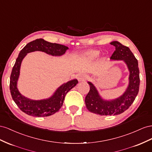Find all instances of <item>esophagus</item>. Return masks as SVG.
<instances>
[{
    "instance_id": "34e87169",
    "label": "esophagus",
    "mask_w": 152,
    "mask_h": 152,
    "mask_svg": "<svg viewBox=\"0 0 152 152\" xmlns=\"http://www.w3.org/2000/svg\"><path fill=\"white\" fill-rule=\"evenodd\" d=\"M86 79V76L84 74H80V75H78L77 76V80H78L79 81H83Z\"/></svg>"
}]
</instances>
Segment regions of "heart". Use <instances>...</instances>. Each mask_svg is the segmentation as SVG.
Instances as JSON below:
<instances>
[{"mask_svg": "<svg viewBox=\"0 0 152 152\" xmlns=\"http://www.w3.org/2000/svg\"><path fill=\"white\" fill-rule=\"evenodd\" d=\"M99 53L100 52L98 50H89L82 54L81 58L86 61H92L98 57Z\"/></svg>", "mask_w": 152, "mask_h": 152, "instance_id": "heart-1", "label": "heart"}]
</instances>
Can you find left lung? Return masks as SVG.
Returning a JSON list of instances; mask_svg holds the SVG:
<instances>
[{
  "label": "left lung",
  "instance_id": "left-lung-1",
  "mask_svg": "<svg viewBox=\"0 0 152 152\" xmlns=\"http://www.w3.org/2000/svg\"><path fill=\"white\" fill-rule=\"evenodd\" d=\"M110 44L115 47V51L110 59L123 60L129 71V85L120 97L113 100H104L99 95L95 86L88 81L90 91L85 97V104L88 110L100 115H117L122 113L131 106L135 100L140 88V70L137 60L127 46L118 41Z\"/></svg>",
  "mask_w": 152,
  "mask_h": 152
}]
</instances>
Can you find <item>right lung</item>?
<instances>
[{
  "label": "right lung",
  "mask_w": 152,
  "mask_h": 152,
  "mask_svg": "<svg viewBox=\"0 0 152 152\" xmlns=\"http://www.w3.org/2000/svg\"><path fill=\"white\" fill-rule=\"evenodd\" d=\"M69 48L57 43L46 41L43 39H37L28 42L21 50L12 69L10 76V92L12 99L20 109L28 115L36 117L48 116L59 111L63 105L64 98L69 90L78 83L72 80L62 85L57 89L52 96L42 100H32L21 95L17 88L20 66L24 57L30 52L40 51L52 56L64 55Z\"/></svg>",
  "instance_id": "right-lung-1"
}]
</instances>
